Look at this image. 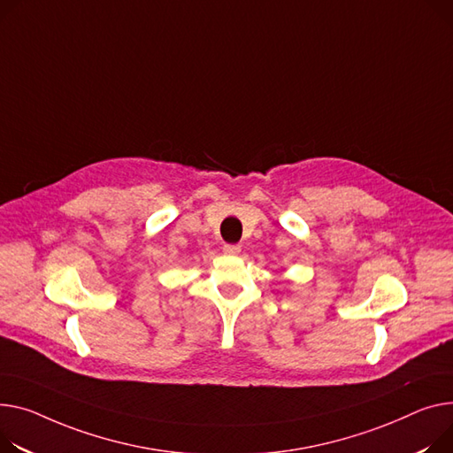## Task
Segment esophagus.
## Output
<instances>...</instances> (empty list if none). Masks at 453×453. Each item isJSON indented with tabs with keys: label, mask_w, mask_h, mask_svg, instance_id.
Wrapping results in <instances>:
<instances>
[{
	"label": "esophagus",
	"mask_w": 453,
	"mask_h": 453,
	"mask_svg": "<svg viewBox=\"0 0 453 453\" xmlns=\"http://www.w3.org/2000/svg\"><path fill=\"white\" fill-rule=\"evenodd\" d=\"M222 250H224L226 255H238L240 253V246H236V244H226Z\"/></svg>",
	"instance_id": "1"
}]
</instances>
